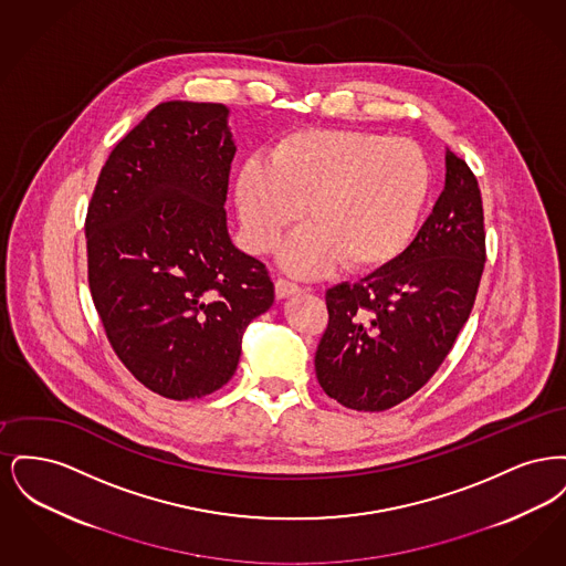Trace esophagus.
Segmentation results:
<instances>
[{
    "instance_id": "1",
    "label": "esophagus",
    "mask_w": 566,
    "mask_h": 566,
    "mask_svg": "<svg viewBox=\"0 0 566 566\" xmlns=\"http://www.w3.org/2000/svg\"><path fill=\"white\" fill-rule=\"evenodd\" d=\"M301 289L293 284V282H289V280H282V277H277L275 280V296L277 298H284V296L296 295Z\"/></svg>"
}]
</instances>
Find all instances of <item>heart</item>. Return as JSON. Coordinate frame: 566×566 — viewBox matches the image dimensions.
I'll use <instances>...</instances> for the list:
<instances>
[{"mask_svg":"<svg viewBox=\"0 0 566 566\" xmlns=\"http://www.w3.org/2000/svg\"><path fill=\"white\" fill-rule=\"evenodd\" d=\"M431 189L422 148L386 135L310 129L280 139L270 165H242L235 201L250 250L270 252L307 208L310 227L280 252L282 268L312 277L339 261L354 271L390 265L411 242Z\"/></svg>","mask_w":566,"mask_h":566,"instance_id":"obj_1","label":"heart"}]
</instances>
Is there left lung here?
Instances as JSON below:
<instances>
[{
  "mask_svg": "<svg viewBox=\"0 0 566 566\" xmlns=\"http://www.w3.org/2000/svg\"><path fill=\"white\" fill-rule=\"evenodd\" d=\"M485 263L484 208L469 165L446 150V187L390 265L326 291L316 350L324 392L356 411H384L420 390L469 321Z\"/></svg>",
  "mask_w": 566,
  "mask_h": 566,
  "instance_id": "8db88e82",
  "label": "left lung"
}]
</instances>
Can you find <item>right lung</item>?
<instances>
[{"label":"right lung","instance_id":"right-lung-1","mask_svg":"<svg viewBox=\"0 0 566 566\" xmlns=\"http://www.w3.org/2000/svg\"><path fill=\"white\" fill-rule=\"evenodd\" d=\"M227 118L222 104L150 109L109 153L84 222L108 342L137 381L174 401L222 388L245 326L273 303L265 265L227 231L238 150Z\"/></svg>","mask_w":566,"mask_h":566}]
</instances>
